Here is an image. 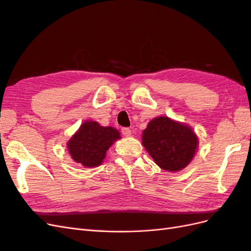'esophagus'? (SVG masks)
Instances as JSON below:
<instances>
[{"mask_svg": "<svg viewBox=\"0 0 251 251\" xmlns=\"http://www.w3.org/2000/svg\"><path fill=\"white\" fill-rule=\"evenodd\" d=\"M121 133H123L125 136H131V130L128 127H123L121 128Z\"/></svg>", "mask_w": 251, "mask_h": 251, "instance_id": "esophagus-1", "label": "esophagus"}]
</instances>
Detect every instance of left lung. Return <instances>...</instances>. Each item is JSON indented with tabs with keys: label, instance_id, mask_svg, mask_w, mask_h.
I'll use <instances>...</instances> for the list:
<instances>
[{
	"label": "left lung",
	"instance_id": "1",
	"mask_svg": "<svg viewBox=\"0 0 251 251\" xmlns=\"http://www.w3.org/2000/svg\"><path fill=\"white\" fill-rule=\"evenodd\" d=\"M198 137L191 126L166 116L151 119L142 133V144L164 171L178 172L193 160Z\"/></svg>",
	"mask_w": 251,
	"mask_h": 251
}]
</instances>
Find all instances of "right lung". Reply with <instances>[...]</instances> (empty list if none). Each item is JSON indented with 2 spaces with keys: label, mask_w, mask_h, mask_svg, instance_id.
<instances>
[{
  "label": "right lung",
  "mask_w": 251,
  "mask_h": 251,
  "mask_svg": "<svg viewBox=\"0 0 251 251\" xmlns=\"http://www.w3.org/2000/svg\"><path fill=\"white\" fill-rule=\"evenodd\" d=\"M119 138L116 128L88 120L68 141L67 147L75 162L86 168H95L102 163L107 151Z\"/></svg>",
  "instance_id": "obj_1"
}]
</instances>
